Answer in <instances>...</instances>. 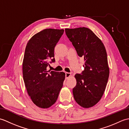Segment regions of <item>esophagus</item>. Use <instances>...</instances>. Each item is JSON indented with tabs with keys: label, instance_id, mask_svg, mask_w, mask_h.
Returning a JSON list of instances; mask_svg holds the SVG:
<instances>
[{
	"label": "esophagus",
	"instance_id": "1",
	"mask_svg": "<svg viewBox=\"0 0 129 129\" xmlns=\"http://www.w3.org/2000/svg\"><path fill=\"white\" fill-rule=\"evenodd\" d=\"M71 76V73H65V78L66 79H68V78H69Z\"/></svg>",
	"mask_w": 129,
	"mask_h": 129
}]
</instances>
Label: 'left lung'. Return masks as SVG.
Wrapping results in <instances>:
<instances>
[{
    "mask_svg": "<svg viewBox=\"0 0 129 129\" xmlns=\"http://www.w3.org/2000/svg\"><path fill=\"white\" fill-rule=\"evenodd\" d=\"M68 38L77 54L84 59V70L76 74L73 89L79 105L89 108L96 105L104 94L109 76L108 57L101 40L89 28L65 29Z\"/></svg>",
    "mask_w": 129,
    "mask_h": 129,
    "instance_id": "8db88e82",
    "label": "left lung"
}]
</instances>
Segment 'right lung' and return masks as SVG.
Listing matches in <instances>:
<instances>
[{"mask_svg":"<svg viewBox=\"0 0 129 129\" xmlns=\"http://www.w3.org/2000/svg\"><path fill=\"white\" fill-rule=\"evenodd\" d=\"M64 29H46L29 40L23 62V79L33 102L41 108H48L56 102L63 85L65 74L47 71L49 60L55 61L54 48Z\"/></svg>","mask_w":129,"mask_h":129,"instance_id":"right-lung-1","label":"right lung"}]
</instances>
